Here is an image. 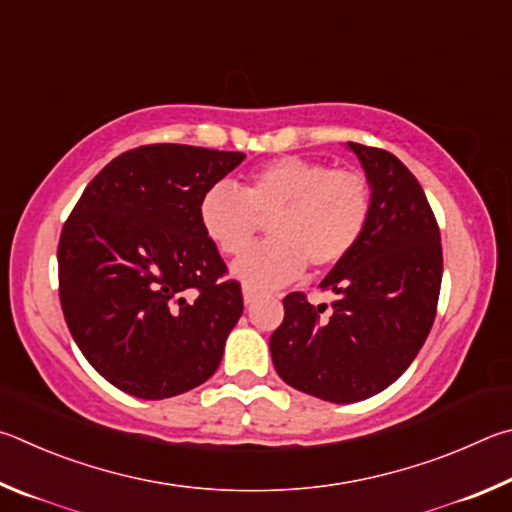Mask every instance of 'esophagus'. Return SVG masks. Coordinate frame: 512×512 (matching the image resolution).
Wrapping results in <instances>:
<instances>
[{"instance_id": "obj_1", "label": "esophagus", "mask_w": 512, "mask_h": 512, "mask_svg": "<svg viewBox=\"0 0 512 512\" xmlns=\"http://www.w3.org/2000/svg\"><path fill=\"white\" fill-rule=\"evenodd\" d=\"M242 299H245V306H251L258 299V290L251 285H242Z\"/></svg>"}]
</instances>
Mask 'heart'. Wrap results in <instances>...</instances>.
Wrapping results in <instances>:
<instances>
[{
  "label": "heart",
  "mask_w": 512,
  "mask_h": 512,
  "mask_svg": "<svg viewBox=\"0 0 512 512\" xmlns=\"http://www.w3.org/2000/svg\"><path fill=\"white\" fill-rule=\"evenodd\" d=\"M373 215L369 177L306 157H279L247 175L242 191L218 182L200 200V222L220 251L238 256L267 222L270 240L233 272L254 288L290 283L310 265L330 270L360 245Z\"/></svg>",
  "instance_id": "b5f03b06"
}]
</instances>
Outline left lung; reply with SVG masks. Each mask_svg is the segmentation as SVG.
<instances>
[{
  "label": "left lung",
  "instance_id": "obj_1",
  "mask_svg": "<svg viewBox=\"0 0 512 512\" xmlns=\"http://www.w3.org/2000/svg\"><path fill=\"white\" fill-rule=\"evenodd\" d=\"M348 148L373 188L369 227L319 285L337 294L329 312L290 292L270 337L283 382L339 405L371 398L407 371L432 330L443 279L441 229L418 179L387 150Z\"/></svg>",
  "mask_w": 512,
  "mask_h": 512
}]
</instances>
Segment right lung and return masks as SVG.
Masks as SVG:
<instances>
[{
	"mask_svg": "<svg viewBox=\"0 0 512 512\" xmlns=\"http://www.w3.org/2000/svg\"><path fill=\"white\" fill-rule=\"evenodd\" d=\"M242 152L152 143L112 159L58 242V294L85 360L130 396L164 400L220 366L240 283L200 222V200Z\"/></svg>",
	"mask_w": 512,
	"mask_h": 512,
	"instance_id": "obj_1",
	"label": "right lung"
}]
</instances>
